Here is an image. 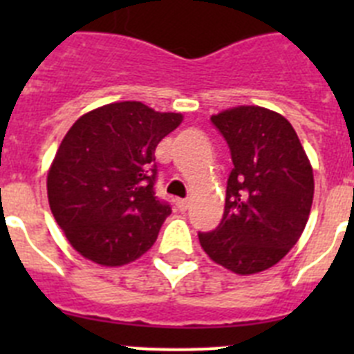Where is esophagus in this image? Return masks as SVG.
<instances>
[{"mask_svg":"<svg viewBox=\"0 0 354 354\" xmlns=\"http://www.w3.org/2000/svg\"><path fill=\"white\" fill-rule=\"evenodd\" d=\"M177 207H179V211H187L189 209V200H177Z\"/></svg>","mask_w":354,"mask_h":354,"instance_id":"1","label":"esophagus"}]
</instances>
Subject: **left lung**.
I'll return each mask as SVG.
<instances>
[{
  "label": "left lung",
  "instance_id": "1",
  "mask_svg": "<svg viewBox=\"0 0 354 354\" xmlns=\"http://www.w3.org/2000/svg\"><path fill=\"white\" fill-rule=\"evenodd\" d=\"M234 168L220 225L198 232L216 264L237 274L268 270L286 257L305 230L314 200L310 161L289 120L261 106L212 115Z\"/></svg>",
  "mask_w": 354,
  "mask_h": 354
}]
</instances>
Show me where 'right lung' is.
Here are the masks:
<instances>
[{
    "mask_svg": "<svg viewBox=\"0 0 354 354\" xmlns=\"http://www.w3.org/2000/svg\"><path fill=\"white\" fill-rule=\"evenodd\" d=\"M180 122L124 101L84 113L65 134L48 174L49 207L84 259L113 268L154 245L171 212L156 196L154 152Z\"/></svg>",
    "mask_w": 354,
    "mask_h": 354,
    "instance_id": "right-lung-1",
    "label": "right lung"
}]
</instances>
